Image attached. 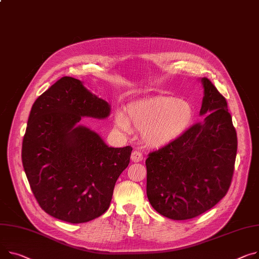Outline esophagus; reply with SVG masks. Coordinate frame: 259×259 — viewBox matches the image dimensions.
<instances>
[{
    "label": "esophagus",
    "mask_w": 259,
    "mask_h": 259,
    "mask_svg": "<svg viewBox=\"0 0 259 259\" xmlns=\"http://www.w3.org/2000/svg\"><path fill=\"white\" fill-rule=\"evenodd\" d=\"M131 160H132L133 162L142 161V160H143V154H142V152H140L139 150L133 151L132 154H131Z\"/></svg>",
    "instance_id": "1"
}]
</instances>
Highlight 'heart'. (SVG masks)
<instances>
[{
  "label": "heart",
  "instance_id": "obj_1",
  "mask_svg": "<svg viewBox=\"0 0 259 259\" xmlns=\"http://www.w3.org/2000/svg\"><path fill=\"white\" fill-rule=\"evenodd\" d=\"M194 115V107L187 101L156 97L132 103L128 116L117 113L115 124L125 132H130L132 127L143 131L146 144L161 147L180 137L192 124Z\"/></svg>",
  "mask_w": 259,
  "mask_h": 259
}]
</instances>
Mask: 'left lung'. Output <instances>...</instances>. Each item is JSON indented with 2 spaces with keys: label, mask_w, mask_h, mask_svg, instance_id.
<instances>
[{
  "label": "left lung",
  "mask_w": 259,
  "mask_h": 259,
  "mask_svg": "<svg viewBox=\"0 0 259 259\" xmlns=\"http://www.w3.org/2000/svg\"><path fill=\"white\" fill-rule=\"evenodd\" d=\"M201 82L204 119L146 160L149 202L171 220H189L212 208L226 196L233 176L237 136L227 101L209 79Z\"/></svg>",
  "instance_id": "8db88e82"
}]
</instances>
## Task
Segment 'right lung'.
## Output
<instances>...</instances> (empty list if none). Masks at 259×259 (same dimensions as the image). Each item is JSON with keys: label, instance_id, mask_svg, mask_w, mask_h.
<instances>
[{"label": "right lung", "instance_id": "obj_1", "mask_svg": "<svg viewBox=\"0 0 259 259\" xmlns=\"http://www.w3.org/2000/svg\"><path fill=\"white\" fill-rule=\"evenodd\" d=\"M110 105L72 77H62L31 108L22 161L40 207L58 220L79 224L104 213L115 182L128 166L132 148L108 147L78 123L105 118Z\"/></svg>", "mask_w": 259, "mask_h": 259}]
</instances>
